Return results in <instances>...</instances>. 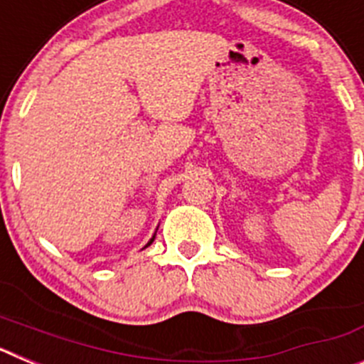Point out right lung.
I'll return each mask as SVG.
<instances>
[{"instance_id": "right-lung-1", "label": "right lung", "mask_w": 364, "mask_h": 364, "mask_svg": "<svg viewBox=\"0 0 364 364\" xmlns=\"http://www.w3.org/2000/svg\"><path fill=\"white\" fill-rule=\"evenodd\" d=\"M154 235H156V233H154ZM154 235H153V237H151V239H149V242H147V244H146V246H144V247H142V250H146V247H147V246H151V244H153V240H154Z\"/></svg>"}]
</instances>
